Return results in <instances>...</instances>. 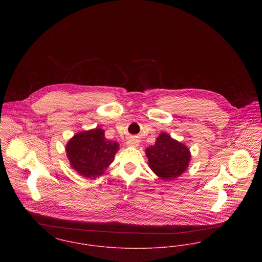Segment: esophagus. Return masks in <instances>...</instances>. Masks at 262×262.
<instances>
[{
	"mask_svg": "<svg viewBox=\"0 0 262 262\" xmlns=\"http://www.w3.org/2000/svg\"><path fill=\"white\" fill-rule=\"evenodd\" d=\"M127 144L128 146H132V147H137L138 144H139V141L135 138H130L128 141H127Z\"/></svg>",
	"mask_w": 262,
	"mask_h": 262,
	"instance_id": "esophagus-1",
	"label": "esophagus"
}]
</instances>
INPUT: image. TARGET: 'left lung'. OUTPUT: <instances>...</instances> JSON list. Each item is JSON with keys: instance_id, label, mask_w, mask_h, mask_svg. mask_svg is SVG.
<instances>
[{"instance_id": "obj_1", "label": "left lung", "mask_w": 262, "mask_h": 262, "mask_svg": "<svg viewBox=\"0 0 262 262\" xmlns=\"http://www.w3.org/2000/svg\"><path fill=\"white\" fill-rule=\"evenodd\" d=\"M151 170L163 181H171L187 170L190 153L187 146L165 133L156 139L155 145L146 149Z\"/></svg>"}]
</instances>
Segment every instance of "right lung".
I'll return each mask as SVG.
<instances>
[{"label":"right lung","mask_w":262,"mask_h":262,"mask_svg":"<svg viewBox=\"0 0 262 262\" xmlns=\"http://www.w3.org/2000/svg\"><path fill=\"white\" fill-rule=\"evenodd\" d=\"M119 144L105 137L104 130L96 128L80 132L67 145L73 168L83 178L96 179L104 173L114 160Z\"/></svg>","instance_id":"1"}]
</instances>
